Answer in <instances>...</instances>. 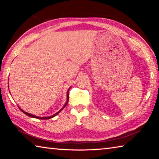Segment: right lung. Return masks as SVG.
Instances as JSON below:
<instances>
[{"mask_svg":"<svg viewBox=\"0 0 159 159\" xmlns=\"http://www.w3.org/2000/svg\"><path fill=\"white\" fill-rule=\"evenodd\" d=\"M69 89H70V88H69ZM69 89L68 90V91H67V94H66V96H67V98H66V102L65 103V104H64V106L62 107V108H61L60 111H59L58 112H57L56 113V114H55L54 115H52V116H48V117H39V116H35V115H33V114H29V113H27V112H26V111H24V110H22L21 109V108H20V110L21 111H22L24 114H25L26 115H27L28 116H30V117H32V118H39V119H43V120H46V119H50V118H53V117H55V116H57L59 113H60L61 110H62L64 107H65L66 106V104H67V103H68V102H69Z\"/></svg>","mask_w":159,"mask_h":159,"instance_id":"obj_1","label":"right lung"}]
</instances>
